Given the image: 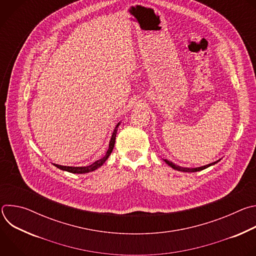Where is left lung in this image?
I'll list each match as a JSON object with an SVG mask.
<instances>
[{
    "label": "left lung",
    "mask_w": 256,
    "mask_h": 256,
    "mask_svg": "<svg viewBox=\"0 0 256 256\" xmlns=\"http://www.w3.org/2000/svg\"><path fill=\"white\" fill-rule=\"evenodd\" d=\"M170 167H172L173 169H175V170H178V171H182V172H196V171H200V170H204V169H206V168H208V167H210V166H212V165H214L216 163H218V161L220 160H218V161H216V162H212V163H210V164H208V165H206V166H202V167H198V168H186V167H180V166H178V165H176V164H174V163H172V162H170V161H168V160H164Z\"/></svg>",
    "instance_id": "obj_1"
}]
</instances>
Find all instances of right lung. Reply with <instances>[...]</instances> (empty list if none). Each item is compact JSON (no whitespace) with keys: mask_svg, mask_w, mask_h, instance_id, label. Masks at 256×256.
<instances>
[{"mask_svg":"<svg viewBox=\"0 0 256 256\" xmlns=\"http://www.w3.org/2000/svg\"><path fill=\"white\" fill-rule=\"evenodd\" d=\"M120 126V122L116 124L114 130V134L112 136V138H110V142H109V148L105 154V156L97 161H95L93 164L89 165V166H84V167H70V166H62V165H58V164H54L56 167H58V169H62L64 171H68V172H70V173H77V174H83V173H88V172H91V171H94L96 170L97 168H99L100 166H102L105 161L108 159L109 155L112 154V150H114V144H116V132H118V128Z\"/></svg>","mask_w":256,"mask_h":256,"instance_id":"right-lung-1","label":"right lung"}]
</instances>
